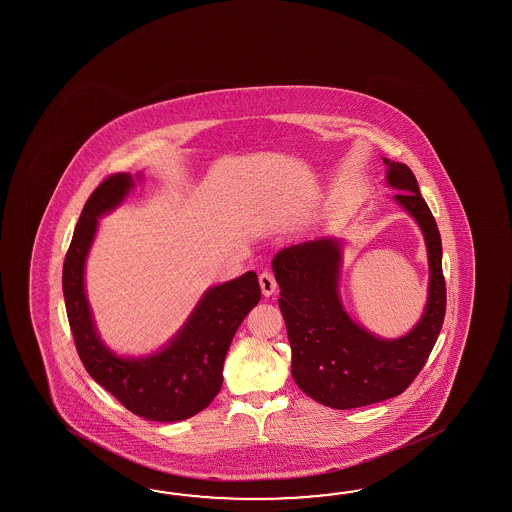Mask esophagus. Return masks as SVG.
<instances>
[{
  "instance_id": "obj_1",
  "label": "esophagus",
  "mask_w": 512,
  "mask_h": 512,
  "mask_svg": "<svg viewBox=\"0 0 512 512\" xmlns=\"http://www.w3.org/2000/svg\"><path fill=\"white\" fill-rule=\"evenodd\" d=\"M260 287L263 296H271V294L276 293V287H278V283H276V278L272 276V272H261Z\"/></svg>"
}]
</instances>
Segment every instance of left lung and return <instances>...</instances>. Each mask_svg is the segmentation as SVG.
Returning a JSON list of instances; mask_svg holds the SVG:
<instances>
[{
	"mask_svg": "<svg viewBox=\"0 0 512 512\" xmlns=\"http://www.w3.org/2000/svg\"><path fill=\"white\" fill-rule=\"evenodd\" d=\"M393 196L415 219L428 254V298L406 335L382 338L355 322L340 296L344 243L318 238L289 245L272 258L280 285L278 305L293 351L291 373L298 388L335 410L381 403L403 393L425 366L445 320L443 247L417 179L403 163L382 159Z\"/></svg>",
	"mask_w": 512,
	"mask_h": 512,
	"instance_id": "8db88e82",
	"label": "left lung"
}]
</instances>
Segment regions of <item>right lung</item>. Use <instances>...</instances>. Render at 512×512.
<instances>
[{
  "label": "right lung",
  "instance_id": "add662e5",
  "mask_svg": "<svg viewBox=\"0 0 512 512\" xmlns=\"http://www.w3.org/2000/svg\"><path fill=\"white\" fill-rule=\"evenodd\" d=\"M142 174L108 177L87 199L67 251L62 274L67 318L87 373L130 412L148 421L175 423L205 410L223 384V362L243 318L260 302L256 272L219 283L199 298L185 324L163 348L124 357L98 335L86 296L87 254L98 219L124 203Z\"/></svg>",
  "mask_w": 512,
  "mask_h": 512
}]
</instances>
